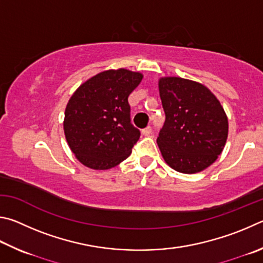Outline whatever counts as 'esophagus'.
Listing matches in <instances>:
<instances>
[{"label": "esophagus", "instance_id": "obj_1", "mask_svg": "<svg viewBox=\"0 0 263 263\" xmlns=\"http://www.w3.org/2000/svg\"><path fill=\"white\" fill-rule=\"evenodd\" d=\"M151 132H153V129H151V127H150V126L145 127L144 129H142V134H143L144 136H148V135H150V134H151Z\"/></svg>", "mask_w": 263, "mask_h": 263}]
</instances>
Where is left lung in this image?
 <instances>
[{"instance_id":"left-lung-1","label":"left lung","mask_w":263,"mask_h":263,"mask_svg":"<svg viewBox=\"0 0 263 263\" xmlns=\"http://www.w3.org/2000/svg\"><path fill=\"white\" fill-rule=\"evenodd\" d=\"M159 96L165 123L157 144L170 167L186 174L210 166L227 143L229 122L208 87L181 77H162Z\"/></svg>"}]
</instances>
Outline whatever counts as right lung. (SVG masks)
Segmentation results:
<instances>
[{
	"label": "right lung",
	"instance_id": "right-lung-1",
	"mask_svg": "<svg viewBox=\"0 0 263 263\" xmlns=\"http://www.w3.org/2000/svg\"><path fill=\"white\" fill-rule=\"evenodd\" d=\"M143 78L120 68L89 78L73 92L64 112L68 145L84 166L108 170L132 154L141 133L130 123L128 97Z\"/></svg>",
	"mask_w": 263,
	"mask_h": 263
}]
</instances>
